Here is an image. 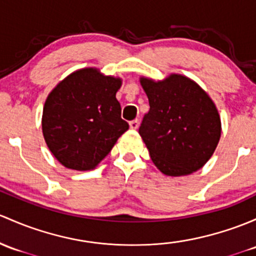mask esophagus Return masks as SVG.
Returning <instances> with one entry per match:
<instances>
[{
    "label": "esophagus",
    "instance_id": "1",
    "mask_svg": "<svg viewBox=\"0 0 256 256\" xmlns=\"http://www.w3.org/2000/svg\"><path fill=\"white\" fill-rule=\"evenodd\" d=\"M137 128H138V120L135 119V120L130 121V128H132V130H136Z\"/></svg>",
    "mask_w": 256,
    "mask_h": 256
}]
</instances>
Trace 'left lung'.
<instances>
[{"mask_svg": "<svg viewBox=\"0 0 256 256\" xmlns=\"http://www.w3.org/2000/svg\"><path fill=\"white\" fill-rule=\"evenodd\" d=\"M150 112L138 134L154 166L169 176H189L212 157L220 137L216 106L200 86L182 74L162 80L140 78Z\"/></svg>", "mask_w": 256, "mask_h": 256, "instance_id": "8db88e82", "label": "left lung"}]
</instances>
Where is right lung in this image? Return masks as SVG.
<instances>
[{
	"label": "right lung",
	"instance_id": "right-lung-1",
	"mask_svg": "<svg viewBox=\"0 0 256 256\" xmlns=\"http://www.w3.org/2000/svg\"><path fill=\"white\" fill-rule=\"evenodd\" d=\"M122 80L96 67L77 70L51 90L42 128L54 157L74 170L94 169L128 130L116 99Z\"/></svg>",
	"mask_w": 256,
	"mask_h": 256
}]
</instances>
